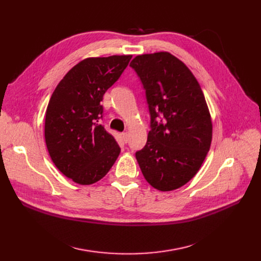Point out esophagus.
<instances>
[{
	"label": "esophagus",
	"instance_id": "obj_1",
	"mask_svg": "<svg viewBox=\"0 0 261 261\" xmlns=\"http://www.w3.org/2000/svg\"><path fill=\"white\" fill-rule=\"evenodd\" d=\"M121 138H122L123 142L127 143L129 141V134L127 132H123V133H121Z\"/></svg>",
	"mask_w": 261,
	"mask_h": 261
}]
</instances>
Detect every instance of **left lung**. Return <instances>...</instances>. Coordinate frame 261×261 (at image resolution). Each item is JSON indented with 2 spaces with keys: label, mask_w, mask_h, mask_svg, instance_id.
Here are the masks:
<instances>
[{
  "label": "left lung",
  "mask_w": 261,
  "mask_h": 261,
  "mask_svg": "<svg viewBox=\"0 0 261 261\" xmlns=\"http://www.w3.org/2000/svg\"><path fill=\"white\" fill-rule=\"evenodd\" d=\"M130 65L143 82L151 115V130L136 160L155 189L180 188L197 174L212 144L213 122L202 89L186 64L168 51L139 55Z\"/></svg>",
  "instance_id": "left-lung-1"
}]
</instances>
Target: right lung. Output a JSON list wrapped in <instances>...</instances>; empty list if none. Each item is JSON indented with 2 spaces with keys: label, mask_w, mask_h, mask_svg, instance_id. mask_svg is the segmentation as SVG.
Here are the masks:
<instances>
[{
  "label": "right lung",
  "mask_w": 261,
  "mask_h": 261,
  "mask_svg": "<svg viewBox=\"0 0 261 261\" xmlns=\"http://www.w3.org/2000/svg\"><path fill=\"white\" fill-rule=\"evenodd\" d=\"M131 58L113 55L81 60L51 94L45 114L46 147L56 167L77 184L102 179L119 155L117 142L99 123L100 101Z\"/></svg>",
  "instance_id": "1"
}]
</instances>
